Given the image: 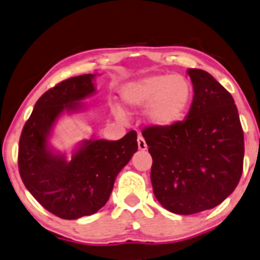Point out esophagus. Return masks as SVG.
Instances as JSON below:
<instances>
[{
	"label": "esophagus",
	"instance_id": "1",
	"mask_svg": "<svg viewBox=\"0 0 260 260\" xmlns=\"http://www.w3.org/2000/svg\"><path fill=\"white\" fill-rule=\"evenodd\" d=\"M137 142H138L139 150H145V149H147V143H145L144 138L141 135H139L138 138H137Z\"/></svg>",
	"mask_w": 260,
	"mask_h": 260
}]
</instances>
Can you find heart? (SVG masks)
<instances>
[{
	"instance_id": "1",
	"label": "heart",
	"mask_w": 260,
	"mask_h": 260,
	"mask_svg": "<svg viewBox=\"0 0 260 260\" xmlns=\"http://www.w3.org/2000/svg\"><path fill=\"white\" fill-rule=\"evenodd\" d=\"M191 96L190 81L180 74H153L129 82L121 91L127 106L147 107L148 121L158 127H169L180 121L186 113Z\"/></svg>"
}]
</instances>
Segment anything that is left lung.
<instances>
[{"instance_id": "obj_1", "label": "left lung", "mask_w": 260, "mask_h": 260, "mask_svg": "<svg viewBox=\"0 0 260 260\" xmlns=\"http://www.w3.org/2000/svg\"><path fill=\"white\" fill-rule=\"evenodd\" d=\"M193 100L184 121L142 131L153 158L150 180L162 207L192 215L221 204L243 172L244 136L232 95L201 69H190Z\"/></svg>"}]
</instances>
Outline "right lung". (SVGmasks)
<instances>
[{"mask_svg":"<svg viewBox=\"0 0 260 260\" xmlns=\"http://www.w3.org/2000/svg\"><path fill=\"white\" fill-rule=\"evenodd\" d=\"M92 74L59 82L44 92L22 129L18 169L24 186L53 215L76 219L106 205L116 176L138 149L137 132L118 141H85L70 161L51 153L48 137L64 111L82 108L79 101L95 91Z\"/></svg>","mask_w":260,"mask_h":260,"instance_id":"obj_1","label":"right lung"}]
</instances>
